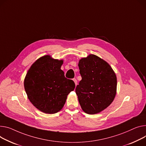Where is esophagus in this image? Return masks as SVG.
Segmentation results:
<instances>
[{"mask_svg": "<svg viewBox=\"0 0 146 146\" xmlns=\"http://www.w3.org/2000/svg\"><path fill=\"white\" fill-rule=\"evenodd\" d=\"M73 80L74 81V83H75V85L76 86V85L77 84V80H76V79H73Z\"/></svg>", "mask_w": 146, "mask_h": 146, "instance_id": "esophagus-1", "label": "esophagus"}]
</instances>
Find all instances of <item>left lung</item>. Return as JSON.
<instances>
[{
    "instance_id": "obj_1",
    "label": "left lung",
    "mask_w": 146,
    "mask_h": 146,
    "mask_svg": "<svg viewBox=\"0 0 146 146\" xmlns=\"http://www.w3.org/2000/svg\"><path fill=\"white\" fill-rule=\"evenodd\" d=\"M82 80L76 86L82 109L95 114L106 109L117 92V77L110 64L94 54L82 58L78 64Z\"/></svg>"
}]
</instances>
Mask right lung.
Wrapping results in <instances>:
<instances>
[{"label": "right lung", "instance_id": "right-lung-1", "mask_svg": "<svg viewBox=\"0 0 146 146\" xmlns=\"http://www.w3.org/2000/svg\"><path fill=\"white\" fill-rule=\"evenodd\" d=\"M63 60L45 55L29 68L24 80L27 98L42 112L54 114L63 108L67 95L75 88L72 80L64 77L61 70Z\"/></svg>", "mask_w": 146, "mask_h": 146}]
</instances>
